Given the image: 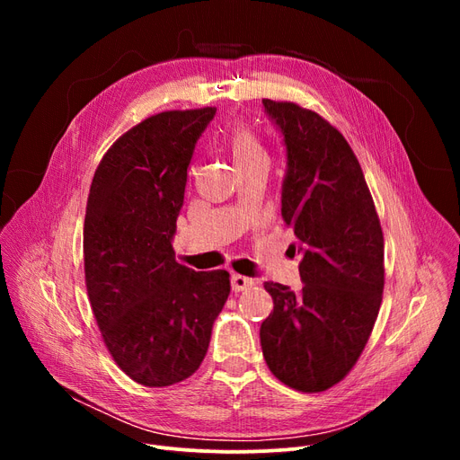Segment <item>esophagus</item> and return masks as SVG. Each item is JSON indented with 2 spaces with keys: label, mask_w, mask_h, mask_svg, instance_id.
I'll use <instances>...</instances> for the list:
<instances>
[{
  "label": "esophagus",
  "mask_w": 460,
  "mask_h": 460,
  "mask_svg": "<svg viewBox=\"0 0 460 460\" xmlns=\"http://www.w3.org/2000/svg\"><path fill=\"white\" fill-rule=\"evenodd\" d=\"M255 285V281L252 278H246V276H240V274H233L231 276V288L234 293H240V291H246V288H252Z\"/></svg>",
  "instance_id": "1"
}]
</instances>
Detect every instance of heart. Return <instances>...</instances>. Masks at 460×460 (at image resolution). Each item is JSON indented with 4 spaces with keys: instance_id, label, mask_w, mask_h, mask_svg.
I'll return each mask as SVG.
<instances>
[{
    "instance_id": "b5f03b06",
    "label": "heart",
    "mask_w": 460,
    "mask_h": 460,
    "mask_svg": "<svg viewBox=\"0 0 460 460\" xmlns=\"http://www.w3.org/2000/svg\"><path fill=\"white\" fill-rule=\"evenodd\" d=\"M229 151L238 169L259 164V162H269L267 151H264L261 139L248 127L233 128L229 136Z\"/></svg>"
}]
</instances>
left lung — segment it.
Here are the masks:
<instances>
[{
  "label": "left lung",
  "mask_w": 460,
  "mask_h": 460,
  "mask_svg": "<svg viewBox=\"0 0 460 460\" xmlns=\"http://www.w3.org/2000/svg\"><path fill=\"white\" fill-rule=\"evenodd\" d=\"M283 137L281 216L296 234L300 291L267 281L261 324L269 369L288 388L324 392L345 378L373 332L384 291V236L364 172L319 113L262 99Z\"/></svg>",
  "instance_id": "1"
}]
</instances>
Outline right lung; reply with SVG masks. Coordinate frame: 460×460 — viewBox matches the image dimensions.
Returning <instances> with one entry per match:
<instances>
[{
    "label": "right lung",
    "mask_w": 460,
    "mask_h": 460,
    "mask_svg": "<svg viewBox=\"0 0 460 460\" xmlns=\"http://www.w3.org/2000/svg\"><path fill=\"white\" fill-rule=\"evenodd\" d=\"M216 108L162 111L120 136L96 167L84 224L89 302L115 364L164 388L196 373L229 272L175 261L188 165Z\"/></svg>",
    "instance_id": "right-lung-1"
}]
</instances>
